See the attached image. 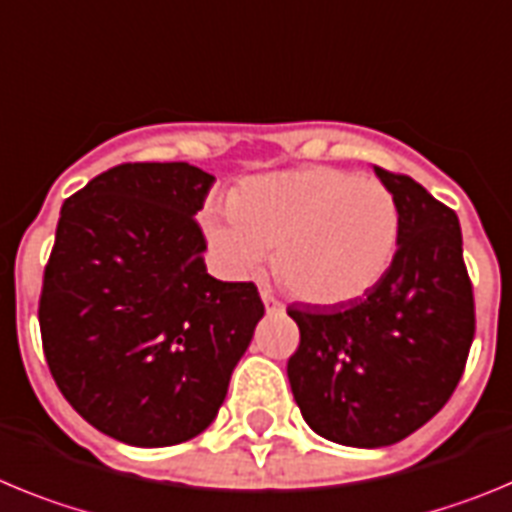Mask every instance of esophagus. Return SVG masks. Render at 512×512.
<instances>
[{"instance_id": "obj_1", "label": "esophagus", "mask_w": 512, "mask_h": 512, "mask_svg": "<svg viewBox=\"0 0 512 512\" xmlns=\"http://www.w3.org/2000/svg\"><path fill=\"white\" fill-rule=\"evenodd\" d=\"M260 298H262V303H265V308L270 313L280 311V308H283V303H280L278 298L273 296V290H270V288H260Z\"/></svg>"}]
</instances>
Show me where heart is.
<instances>
[{
    "mask_svg": "<svg viewBox=\"0 0 512 512\" xmlns=\"http://www.w3.org/2000/svg\"><path fill=\"white\" fill-rule=\"evenodd\" d=\"M206 234L232 273L260 270L275 252L290 293L339 306L385 278L398 250L400 209L375 178L311 165L245 181L229 209L206 214Z\"/></svg>",
    "mask_w": 512,
    "mask_h": 512,
    "instance_id": "b5f03b06",
    "label": "heart"
}]
</instances>
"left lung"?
Returning <instances> with one entry per match:
<instances>
[{"label": "left lung", "instance_id": "1", "mask_svg": "<svg viewBox=\"0 0 512 512\" xmlns=\"http://www.w3.org/2000/svg\"><path fill=\"white\" fill-rule=\"evenodd\" d=\"M400 209L385 278L357 301L288 306L301 344L293 398L324 439L377 449L411 436L446 405L474 339V296L457 214L421 183L377 168Z\"/></svg>", "mask_w": 512, "mask_h": 512}]
</instances>
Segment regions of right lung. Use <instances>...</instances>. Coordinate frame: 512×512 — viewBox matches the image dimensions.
<instances>
[{"mask_svg":"<svg viewBox=\"0 0 512 512\" xmlns=\"http://www.w3.org/2000/svg\"><path fill=\"white\" fill-rule=\"evenodd\" d=\"M214 176L124 163L66 199L45 265L40 334L73 411L130 446H173L211 426L265 316L255 283L206 273L193 216Z\"/></svg>","mask_w":512,"mask_h":512,"instance_id":"add662e5","label":"right lung"}]
</instances>
